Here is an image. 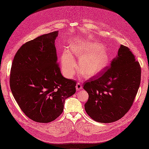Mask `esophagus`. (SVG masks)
<instances>
[{
	"mask_svg": "<svg viewBox=\"0 0 149 149\" xmlns=\"http://www.w3.org/2000/svg\"><path fill=\"white\" fill-rule=\"evenodd\" d=\"M76 90L77 91H79V90H81L82 88V85L81 83L78 82L76 86Z\"/></svg>",
	"mask_w": 149,
	"mask_h": 149,
	"instance_id": "esophagus-1",
	"label": "esophagus"
}]
</instances>
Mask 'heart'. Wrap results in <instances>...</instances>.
I'll return each mask as SVG.
<instances>
[{
    "instance_id": "heart-1",
    "label": "heart",
    "mask_w": 149,
    "mask_h": 149,
    "mask_svg": "<svg viewBox=\"0 0 149 149\" xmlns=\"http://www.w3.org/2000/svg\"><path fill=\"white\" fill-rule=\"evenodd\" d=\"M71 49L80 58L78 63L79 72L86 78L100 73L107 65L108 54L101 44L94 42L84 47L74 45ZM61 67L63 74L67 77H72L76 73L77 64L70 53L65 52L62 54Z\"/></svg>"
}]
</instances>
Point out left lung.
I'll return each instance as SVG.
<instances>
[{"label": "left lung", "instance_id": "1", "mask_svg": "<svg viewBox=\"0 0 149 149\" xmlns=\"http://www.w3.org/2000/svg\"><path fill=\"white\" fill-rule=\"evenodd\" d=\"M139 63L130 49L120 47L118 55L101 76L86 81L83 88L88 93L85 110L95 121H118L133 105L141 83Z\"/></svg>", "mask_w": 149, "mask_h": 149}]
</instances>
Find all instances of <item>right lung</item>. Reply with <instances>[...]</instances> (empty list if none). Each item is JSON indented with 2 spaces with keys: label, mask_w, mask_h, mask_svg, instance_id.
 <instances>
[{
  "label": "right lung",
  "mask_w": 149,
  "mask_h": 149,
  "mask_svg": "<svg viewBox=\"0 0 149 149\" xmlns=\"http://www.w3.org/2000/svg\"><path fill=\"white\" fill-rule=\"evenodd\" d=\"M58 31L23 44L14 57L10 86L25 115L40 123L52 122L63 112L65 99L76 93V82L63 77L54 42Z\"/></svg>",
  "instance_id": "right-lung-1"
}]
</instances>
